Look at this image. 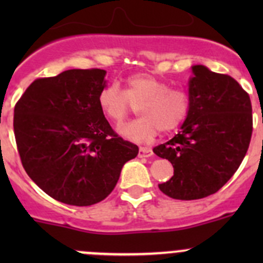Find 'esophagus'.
<instances>
[{
    "label": "esophagus",
    "instance_id": "esophagus-1",
    "mask_svg": "<svg viewBox=\"0 0 263 263\" xmlns=\"http://www.w3.org/2000/svg\"><path fill=\"white\" fill-rule=\"evenodd\" d=\"M153 156V150L148 147L141 146L139 150V158H150Z\"/></svg>",
    "mask_w": 263,
    "mask_h": 263
}]
</instances>
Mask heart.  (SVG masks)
<instances>
[{
  "label": "heart",
  "mask_w": 263,
  "mask_h": 263,
  "mask_svg": "<svg viewBox=\"0 0 263 263\" xmlns=\"http://www.w3.org/2000/svg\"><path fill=\"white\" fill-rule=\"evenodd\" d=\"M98 104L108 119L119 124L139 107L142 117L123 124L118 132L132 141H147L159 131L171 132L181 126L190 110V98L181 89H171L168 82L147 73H137L126 80V89L117 84L103 87Z\"/></svg>",
  "instance_id": "heart-1"
}]
</instances>
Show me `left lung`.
<instances>
[{
  "label": "left lung",
  "mask_w": 263,
  "mask_h": 263,
  "mask_svg": "<svg viewBox=\"0 0 263 263\" xmlns=\"http://www.w3.org/2000/svg\"><path fill=\"white\" fill-rule=\"evenodd\" d=\"M190 110L181 131L154 153L166 159L174 176L159 184L174 200H198L216 193L239 168L253 129L249 95L232 76L192 66Z\"/></svg>",
  "instance_id": "1"
}]
</instances>
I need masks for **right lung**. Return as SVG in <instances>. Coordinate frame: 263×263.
<instances>
[{
	"label": "right lung",
	"mask_w": 263,
	"mask_h": 263,
	"mask_svg": "<svg viewBox=\"0 0 263 263\" xmlns=\"http://www.w3.org/2000/svg\"><path fill=\"white\" fill-rule=\"evenodd\" d=\"M100 68L67 70L29 85L14 110L21 164L60 202L90 206L104 200L139 147L113 131L98 104Z\"/></svg>",
	"instance_id": "1"
}]
</instances>
